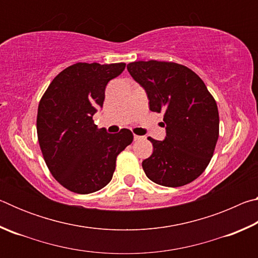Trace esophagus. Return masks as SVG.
Listing matches in <instances>:
<instances>
[{
    "label": "esophagus",
    "mask_w": 258,
    "mask_h": 258,
    "mask_svg": "<svg viewBox=\"0 0 258 258\" xmlns=\"http://www.w3.org/2000/svg\"><path fill=\"white\" fill-rule=\"evenodd\" d=\"M143 137H140V135L134 134V141H138V140H141Z\"/></svg>",
    "instance_id": "obj_1"
}]
</instances>
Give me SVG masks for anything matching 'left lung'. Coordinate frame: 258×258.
Masks as SVG:
<instances>
[{
  "label": "left lung",
  "mask_w": 258,
  "mask_h": 258,
  "mask_svg": "<svg viewBox=\"0 0 258 258\" xmlns=\"http://www.w3.org/2000/svg\"><path fill=\"white\" fill-rule=\"evenodd\" d=\"M131 76L147 92L151 111H164L166 137L148 140L152 155L142 161L148 178L159 185H185L203 174L218 139L216 101L197 74L166 61H135Z\"/></svg>",
  "instance_id": "obj_1"
}]
</instances>
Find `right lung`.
Here are the masks:
<instances>
[{
  "label": "right lung",
  "instance_id": "add662e5",
  "mask_svg": "<svg viewBox=\"0 0 258 258\" xmlns=\"http://www.w3.org/2000/svg\"><path fill=\"white\" fill-rule=\"evenodd\" d=\"M126 63L77 62L54 77L38 104L37 137L47 168L61 185L87 195L106 186L116 158L133 141L127 128L110 134L93 115L103 106L109 81Z\"/></svg>",
  "mask_w": 258,
  "mask_h": 258
}]
</instances>
